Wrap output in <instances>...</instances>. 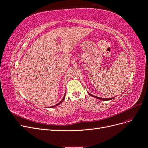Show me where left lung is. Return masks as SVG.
<instances>
[{
    "instance_id": "1",
    "label": "left lung",
    "mask_w": 148,
    "mask_h": 148,
    "mask_svg": "<svg viewBox=\"0 0 148 148\" xmlns=\"http://www.w3.org/2000/svg\"><path fill=\"white\" fill-rule=\"evenodd\" d=\"M88 94H89V95H90V96H91L92 97H94L96 98V99H100V100H102V101H109V100H111V99H114V98L115 97H111V98H102V97H97V96H93L92 95H91V94H89V92H88Z\"/></svg>"
}]
</instances>
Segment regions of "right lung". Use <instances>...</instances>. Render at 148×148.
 Returning a JSON list of instances; mask_svg holds the SVG:
<instances>
[{
  "mask_svg": "<svg viewBox=\"0 0 148 148\" xmlns=\"http://www.w3.org/2000/svg\"><path fill=\"white\" fill-rule=\"evenodd\" d=\"M65 95H64V98H63V99H62V100L59 102V103H58V104H56V105H55V106H51V107H50V108H52V107H56V106H59V104H61V103L62 102H63L64 101V100L65 99Z\"/></svg>",
  "mask_w": 148,
  "mask_h": 148,
  "instance_id": "obj_1",
  "label": "right lung"
}]
</instances>
